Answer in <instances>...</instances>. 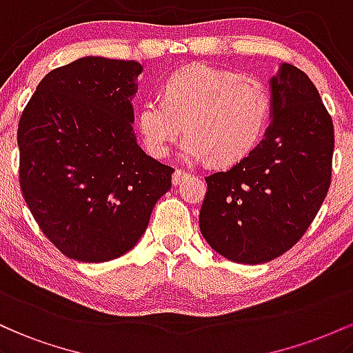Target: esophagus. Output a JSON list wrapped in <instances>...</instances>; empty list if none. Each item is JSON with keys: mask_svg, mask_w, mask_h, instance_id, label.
Instances as JSON below:
<instances>
[{"mask_svg": "<svg viewBox=\"0 0 353 353\" xmlns=\"http://www.w3.org/2000/svg\"><path fill=\"white\" fill-rule=\"evenodd\" d=\"M187 176H188V172H185V170L176 168V170H175V173H173V178H172L173 185H180L181 181H183L185 178H187Z\"/></svg>", "mask_w": 353, "mask_h": 353, "instance_id": "esophagus-1", "label": "esophagus"}]
</instances>
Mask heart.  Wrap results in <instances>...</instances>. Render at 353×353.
<instances>
[{
    "instance_id": "obj_1",
    "label": "heart",
    "mask_w": 353,
    "mask_h": 353,
    "mask_svg": "<svg viewBox=\"0 0 353 353\" xmlns=\"http://www.w3.org/2000/svg\"><path fill=\"white\" fill-rule=\"evenodd\" d=\"M270 117L272 94L262 80L190 65L165 78L161 98L141 101L137 123L150 155H168L185 126L181 155L227 166L255 148Z\"/></svg>"
}]
</instances>
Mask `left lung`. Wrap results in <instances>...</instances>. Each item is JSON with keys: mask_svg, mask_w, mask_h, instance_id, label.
<instances>
[{"mask_svg": "<svg viewBox=\"0 0 353 353\" xmlns=\"http://www.w3.org/2000/svg\"><path fill=\"white\" fill-rule=\"evenodd\" d=\"M272 125L247 157L205 176L201 235L236 263H265L303 236L332 181L334 123L302 70L272 78Z\"/></svg>", "mask_w": 353, "mask_h": 353, "instance_id": "obj_1", "label": "left lung"}]
</instances>
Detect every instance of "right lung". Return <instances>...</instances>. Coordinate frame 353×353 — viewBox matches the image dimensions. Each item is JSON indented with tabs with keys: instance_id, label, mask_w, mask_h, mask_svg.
Wrapping results in <instances>:
<instances>
[{
	"instance_id": "1",
	"label": "right lung",
	"mask_w": 353,
	"mask_h": 353,
	"mask_svg": "<svg viewBox=\"0 0 353 353\" xmlns=\"http://www.w3.org/2000/svg\"><path fill=\"white\" fill-rule=\"evenodd\" d=\"M141 65L80 58L50 71L18 123L19 187L63 255L100 263L137 245L175 168L148 157L133 133Z\"/></svg>"
}]
</instances>
